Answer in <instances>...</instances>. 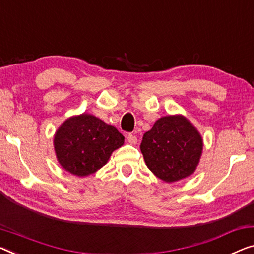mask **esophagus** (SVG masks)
<instances>
[{
    "mask_svg": "<svg viewBox=\"0 0 254 254\" xmlns=\"http://www.w3.org/2000/svg\"><path fill=\"white\" fill-rule=\"evenodd\" d=\"M127 141L130 142L131 145H135V143H137V141H138V139H137V137H135L134 134L128 133L127 134Z\"/></svg>",
    "mask_w": 254,
    "mask_h": 254,
    "instance_id": "obj_1",
    "label": "esophagus"
}]
</instances>
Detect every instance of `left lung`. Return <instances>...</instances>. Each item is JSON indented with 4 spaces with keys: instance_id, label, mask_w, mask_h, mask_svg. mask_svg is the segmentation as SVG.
<instances>
[{
    "instance_id": "1",
    "label": "left lung",
    "mask_w": 254,
    "mask_h": 254,
    "mask_svg": "<svg viewBox=\"0 0 254 254\" xmlns=\"http://www.w3.org/2000/svg\"><path fill=\"white\" fill-rule=\"evenodd\" d=\"M140 149L146 165L165 183H175L195 172L203 150V139L183 115L158 119L143 134Z\"/></svg>"
}]
</instances>
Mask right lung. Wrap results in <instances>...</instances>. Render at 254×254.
Returning a JSON list of instances; mask_svg holds the SVG:
<instances>
[{
  "mask_svg": "<svg viewBox=\"0 0 254 254\" xmlns=\"http://www.w3.org/2000/svg\"><path fill=\"white\" fill-rule=\"evenodd\" d=\"M124 137L113 126L91 114L67 119L54 139L57 160L71 175L86 177L107 163Z\"/></svg>",
  "mask_w": 254,
  "mask_h": 254,
  "instance_id": "right-lung-1",
  "label": "right lung"
}]
</instances>
